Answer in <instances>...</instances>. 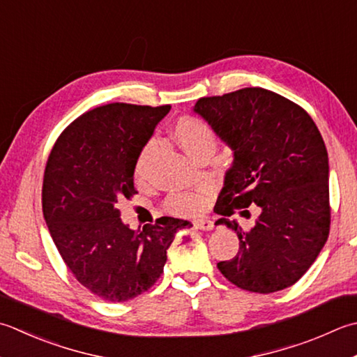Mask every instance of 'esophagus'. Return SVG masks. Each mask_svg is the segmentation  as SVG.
Here are the masks:
<instances>
[{
    "instance_id": "34e87169",
    "label": "esophagus",
    "mask_w": 357,
    "mask_h": 357,
    "mask_svg": "<svg viewBox=\"0 0 357 357\" xmlns=\"http://www.w3.org/2000/svg\"><path fill=\"white\" fill-rule=\"evenodd\" d=\"M193 225L197 229H201V230H212L213 229V221L208 220V218H198L193 221Z\"/></svg>"
}]
</instances>
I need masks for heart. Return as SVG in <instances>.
<instances>
[{
    "label": "heart",
    "mask_w": 357,
    "mask_h": 357,
    "mask_svg": "<svg viewBox=\"0 0 357 357\" xmlns=\"http://www.w3.org/2000/svg\"><path fill=\"white\" fill-rule=\"evenodd\" d=\"M172 135L174 141L183 149L192 159L197 158L202 150L207 146H215V137L212 130L208 128L206 122L197 117H181L179 121L173 125ZM153 151V142L146 144L142 151L139 153L137 162H136V178L142 179L146 165ZM169 206L172 211L181 212V213H193L198 212L199 208L204 206V197L199 193H183L174 195L170 198Z\"/></svg>",
    "instance_id": "b5f03b06"
}]
</instances>
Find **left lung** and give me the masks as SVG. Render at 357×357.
<instances>
[{
  "label": "left lung",
  "mask_w": 357,
  "mask_h": 357,
  "mask_svg": "<svg viewBox=\"0 0 357 357\" xmlns=\"http://www.w3.org/2000/svg\"><path fill=\"white\" fill-rule=\"evenodd\" d=\"M193 111L234 151L218 195L215 222L238 235L240 249L218 269L250 292L282 291L316 261L330 234L326 146L306 111L264 88L202 97ZM259 207L254 228L243 231L228 216Z\"/></svg>",
  "instance_id": "left-lung-1"
}]
</instances>
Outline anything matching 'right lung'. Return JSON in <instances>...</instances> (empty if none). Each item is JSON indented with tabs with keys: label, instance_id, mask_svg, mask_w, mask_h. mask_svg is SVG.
I'll return each instance as SVG.
<instances>
[{
	"label": "right lung",
	"instance_id": "obj_1",
	"mask_svg": "<svg viewBox=\"0 0 357 357\" xmlns=\"http://www.w3.org/2000/svg\"><path fill=\"white\" fill-rule=\"evenodd\" d=\"M170 105L109 103L77 117L47 158L43 215L69 271L108 302H127L149 291L164 272L167 249L185 220L162 216L131 230L117 201L137 193L135 169Z\"/></svg>",
	"mask_w": 357,
	"mask_h": 357
}]
</instances>
